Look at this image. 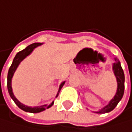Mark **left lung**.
<instances>
[{"label":"left lung","mask_w":132,"mask_h":132,"mask_svg":"<svg viewBox=\"0 0 132 132\" xmlns=\"http://www.w3.org/2000/svg\"><path fill=\"white\" fill-rule=\"evenodd\" d=\"M115 62L112 64V70L114 73V75L116 79V82H117V89H116V93L113 98L109 102L107 105L104 106L101 109H99L97 112H94L95 113H98V114H104V113H107L111 111H112L116 107L117 104L122 99L123 93H124V73L123 70L121 67L120 62L117 58H114Z\"/></svg>","instance_id":"8db88e82"}]
</instances>
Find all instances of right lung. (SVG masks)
Segmentation results:
<instances>
[{"instance_id": "1", "label": "right lung", "mask_w": 132, "mask_h": 132, "mask_svg": "<svg viewBox=\"0 0 132 132\" xmlns=\"http://www.w3.org/2000/svg\"><path fill=\"white\" fill-rule=\"evenodd\" d=\"M43 43H32L29 46H28L25 49H23V51L18 52L16 56H15L13 61H12V63L11 65V67L9 70V73H8V77H7V87H8V91H9V93L10 95L11 98L13 100V101L16 103V104L18 106V107L22 109L23 111L24 112H31V113H38V112H43L44 110H46L49 108H51V106L54 104V101H52L50 104H43V105H40V106H34V107H31V106H27L23 104H22L21 102H20L17 98L14 96V93L12 92V77L14 75V73L16 72L17 67H19L20 63L26 58L28 55H30L31 54V52L34 51L35 48H36L37 47L39 46H41ZM65 81H62L60 85H59V91L57 93V95L55 97H57L59 94V92L61 90V89L62 88V86L64 85Z\"/></svg>"}]
</instances>
